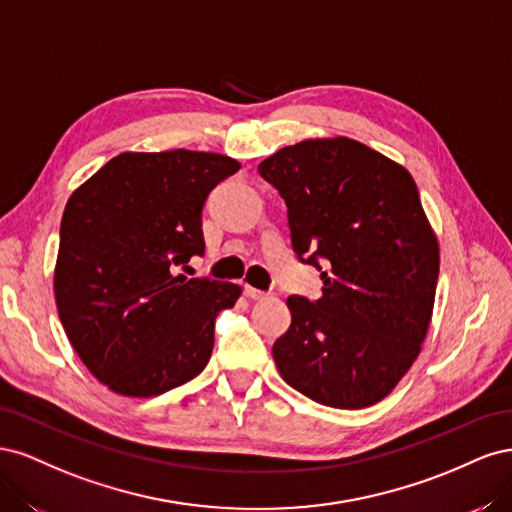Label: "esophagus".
Wrapping results in <instances>:
<instances>
[{
    "instance_id": "obj_1",
    "label": "esophagus",
    "mask_w": 512,
    "mask_h": 512,
    "mask_svg": "<svg viewBox=\"0 0 512 512\" xmlns=\"http://www.w3.org/2000/svg\"><path fill=\"white\" fill-rule=\"evenodd\" d=\"M245 297L252 299V301H262V299H267V294L256 290V288H252V286H245Z\"/></svg>"
}]
</instances>
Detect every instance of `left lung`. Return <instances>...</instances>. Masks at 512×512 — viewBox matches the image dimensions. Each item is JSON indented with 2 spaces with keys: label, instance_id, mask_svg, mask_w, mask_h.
<instances>
[{
  "label": "left lung",
  "instance_id": "obj_1",
  "mask_svg": "<svg viewBox=\"0 0 512 512\" xmlns=\"http://www.w3.org/2000/svg\"><path fill=\"white\" fill-rule=\"evenodd\" d=\"M258 173L286 200L294 252L322 280L318 301L288 297L277 369L322 406L378 404L416 361L436 301L440 245L412 175L348 136L282 147Z\"/></svg>",
  "mask_w": 512,
  "mask_h": 512
}]
</instances>
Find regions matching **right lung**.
<instances>
[{"instance_id": "obj_1", "label": "right lung", "mask_w": 512, "mask_h": 512, "mask_svg": "<svg viewBox=\"0 0 512 512\" xmlns=\"http://www.w3.org/2000/svg\"><path fill=\"white\" fill-rule=\"evenodd\" d=\"M239 168L222 153L126 151L68 198L57 312L76 354L113 393L162 395L207 367L215 316L241 286L175 271L205 252V200Z\"/></svg>"}]
</instances>
